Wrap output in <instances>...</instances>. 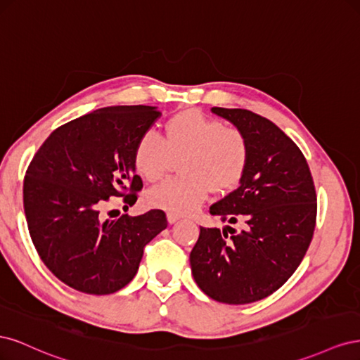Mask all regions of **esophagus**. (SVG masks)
<instances>
[{
	"label": "esophagus",
	"mask_w": 360,
	"mask_h": 360,
	"mask_svg": "<svg viewBox=\"0 0 360 360\" xmlns=\"http://www.w3.org/2000/svg\"><path fill=\"white\" fill-rule=\"evenodd\" d=\"M167 219H168V222L169 224H174V222H177L179 219H180V216L179 214H176V213H167Z\"/></svg>",
	"instance_id": "1"
}]
</instances>
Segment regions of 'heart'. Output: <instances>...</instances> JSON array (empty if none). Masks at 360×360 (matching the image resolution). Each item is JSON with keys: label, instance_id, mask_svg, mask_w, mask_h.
<instances>
[{"label": "heart", "instance_id": "heart-1", "mask_svg": "<svg viewBox=\"0 0 360 360\" xmlns=\"http://www.w3.org/2000/svg\"><path fill=\"white\" fill-rule=\"evenodd\" d=\"M180 159L183 176L168 179L146 193L150 207L184 214L197 210L210 189L224 193L245 177L250 146L238 129L198 110H184L169 117L163 138L155 132L141 135L134 150V167L147 181L160 180L171 158Z\"/></svg>", "mask_w": 360, "mask_h": 360}]
</instances>
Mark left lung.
Returning <instances> with one entry per match:
<instances>
[{
    "label": "left lung",
    "mask_w": 360,
    "mask_h": 360,
    "mask_svg": "<svg viewBox=\"0 0 360 360\" xmlns=\"http://www.w3.org/2000/svg\"><path fill=\"white\" fill-rule=\"evenodd\" d=\"M249 139L240 186L210 207L222 222H243L233 236L200 226L191 252L192 275L213 300L245 304L264 299L296 271L312 240L317 195L300 148L270 120L248 110L212 108Z\"/></svg>",
    "instance_id": "left-lung-1"
}]
</instances>
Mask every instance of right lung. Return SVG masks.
<instances>
[{"label": "right lung", "instance_id": "obj_1", "mask_svg": "<svg viewBox=\"0 0 360 360\" xmlns=\"http://www.w3.org/2000/svg\"><path fill=\"white\" fill-rule=\"evenodd\" d=\"M160 115L156 106H108L60 126L27 168L24 210L40 259L64 284L111 294L134 279L146 245L168 222L163 210L103 219L106 202L134 205L143 180L134 150Z\"/></svg>", "mask_w": 360, "mask_h": 360}]
</instances>
